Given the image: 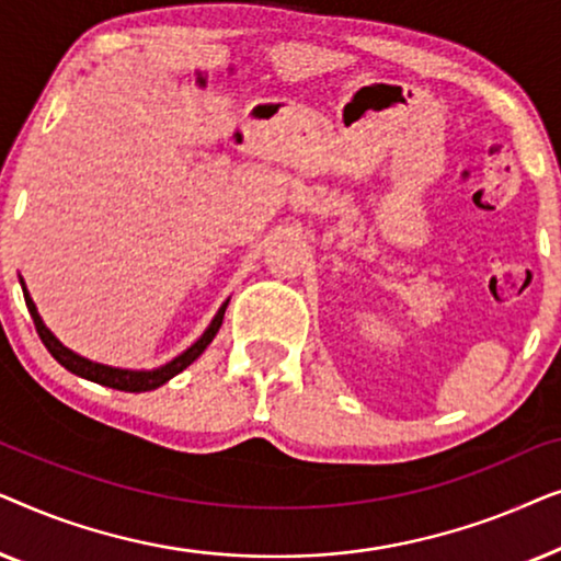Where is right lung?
<instances>
[{"instance_id":"right-lung-1","label":"right lung","mask_w":561,"mask_h":561,"mask_svg":"<svg viewBox=\"0 0 561 561\" xmlns=\"http://www.w3.org/2000/svg\"><path fill=\"white\" fill-rule=\"evenodd\" d=\"M22 283V280H20ZM22 294H25V304H27V311L30 317L35 321V329L37 334H41V340L45 347L53 357L58 359L60 365L66 367L68 373L79 375V378H87L91 382H99V386H106V388H114V390H125V393H145V390H156L168 382L171 378H175L181 370H186V367L194 363V359L202 355V352L209 347L214 336H217L219 327H221V319H225V311H227V304L225 301L219 306L217 317L211 319V324L206 327V332L198 336V340L191 344L186 352H181L179 357L171 359V363H165L163 367H156V370H122V367H110V365H102V363H91V359L76 355L73 350H68L66 344H60L56 340V334L50 332L48 327L43 324L41 313H37L33 298H30L25 283H22Z\"/></svg>"}]
</instances>
